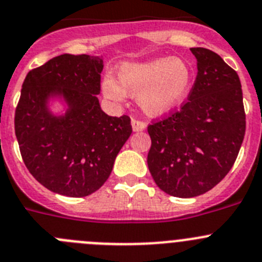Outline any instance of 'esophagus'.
<instances>
[{
	"instance_id": "esophagus-1",
	"label": "esophagus",
	"mask_w": 262,
	"mask_h": 262,
	"mask_svg": "<svg viewBox=\"0 0 262 262\" xmlns=\"http://www.w3.org/2000/svg\"><path fill=\"white\" fill-rule=\"evenodd\" d=\"M132 128L134 132H142L143 129H146V123L138 119H133L132 120Z\"/></svg>"
}]
</instances>
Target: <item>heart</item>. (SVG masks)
I'll use <instances>...</instances> for the list:
<instances>
[{
	"label": "heart",
	"instance_id": "heart-1",
	"mask_svg": "<svg viewBox=\"0 0 262 262\" xmlns=\"http://www.w3.org/2000/svg\"><path fill=\"white\" fill-rule=\"evenodd\" d=\"M192 70L178 58H158L148 62H126L117 71V84L106 77L102 84L104 95L115 101L124 94L138 97L143 112L161 116L180 106L189 95Z\"/></svg>",
	"mask_w": 262,
	"mask_h": 262
}]
</instances>
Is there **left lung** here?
Listing matches in <instances>:
<instances>
[{
  "instance_id": "left-lung-1",
  "label": "left lung",
  "mask_w": 262,
  "mask_h": 262,
  "mask_svg": "<svg viewBox=\"0 0 262 262\" xmlns=\"http://www.w3.org/2000/svg\"><path fill=\"white\" fill-rule=\"evenodd\" d=\"M198 75L187 101L147 126V164L167 194L194 198L213 189L234 165L246 133L239 76L219 54L191 48Z\"/></svg>"
}]
</instances>
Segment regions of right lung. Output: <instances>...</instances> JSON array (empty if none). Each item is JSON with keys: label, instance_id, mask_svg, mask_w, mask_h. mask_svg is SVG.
<instances>
[{"label": "right lung", "instance_id": "add662e5", "mask_svg": "<svg viewBox=\"0 0 262 262\" xmlns=\"http://www.w3.org/2000/svg\"><path fill=\"white\" fill-rule=\"evenodd\" d=\"M103 60L63 54L29 71L15 110V136L27 169L57 194H93L111 174L115 159L132 134L130 117L102 111ZM63 96V117L47 108L50 96Z\"/></svg>", "mask_w": 262, "mask_h": 262}]
</instances>
